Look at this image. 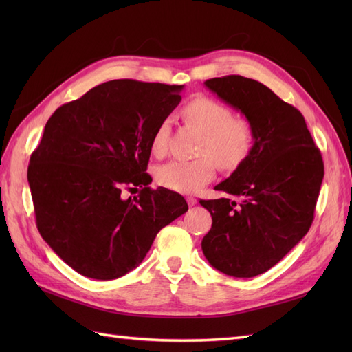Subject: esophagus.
<instances>
[{
    "mask_svg": "<svg viewBox=\"0 0 352 352\" xmlns=\"http://www.w3.org/2000/svg\"><path fill=\"white\" fill-rule=\"evenodd\" d=\"M186 201H188V204H189L190 207H194V206L197 204V198H194V197H188Z\"/></svg>",
    "mask_w": 352,
    "mask_h": 352,
    "instance_id": "34e87169",
    "label": "esophagus"
}]
</instances>
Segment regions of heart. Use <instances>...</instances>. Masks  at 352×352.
Listing matches in <instances>:
<instances>
[{
    "mask_svg": "<svg viewBox=\"0 0 352 352\" xmlns=\"http://www.w3.org/2000/svg\"><path fill=\"white\" fill-rule=\"evenodd\" d=\"M182 116L202 132L195 160H173L160 166L155 172L157 182L176 192L192 194L210 184L216 176L218 163L221 168L235 170L242 166L255 144L251 122L233 117L232 110L210 97H195L188 101ZM172 120L166 117L157 124L151 136V151L163 157L170 144Z\"/></svg>",
    "mask_w": 352,
    "mask_h": 352,
    "instance_id": "b5f03b06",
    "label": "heart"
}]
</instances>
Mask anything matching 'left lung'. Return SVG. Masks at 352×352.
<instances>
[{
  "mask_svg": "<svg viewBox=\"0 0 352 352\" xmlns=\"http://www.w3.org/2000/svg\"><path fill=\"white\" fill-rule=\"evenodd\" d=\"M255 132L252 153L214 186L230 198L201 199L212 219L201 248L212 267L254 278L278 264L310 229L324 176L304 116L265 85L238 74L204 82Z\"/></svg>",
  "mask_w": 352,
  "mask_h": 352,
  "instance_id": "left-lung-1",
  "label": "left lung"
}]
</instances>
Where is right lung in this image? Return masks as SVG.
I'll return each instance as SVG.
<instances>
[{
  "instance_id": "add662e5",
  "label": "right lung",
  "mask_w": 352,
  "mask_h": 352,
  "mask_svg": "<svg viewBox=\"0 0 352 352\" xmlns=\"http://www.w3.org/2000/svg\"><path fill=\"white\" fill-rule=\"evenodd\" d=\"M184 85L117 79L58 107L30 155L28 182L41 236L82 276L111 280L136 269L182 195L151 189V136ZM140 195L123 199V188Z\"/></svg>"
}]
</instances>
